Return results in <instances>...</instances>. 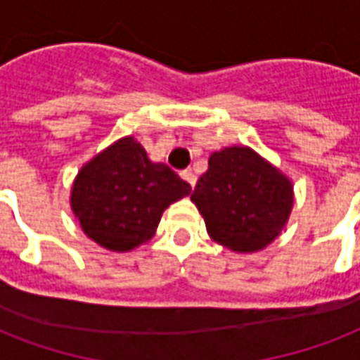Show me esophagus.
Segmentation results:
<instances>
[{
    "mask_svg": "<svg viewBox=\"0 0 360 360\" xmlns=\"http://www.w3.org/2000/svg\"><path fill=\"white\" fill-rule=\"evenodd\" d=\"M181 177L194 188V185H196V174H194L192 169H183V172H181Z\"/></svg>",
    "mask_w": 360,
    "mask_h": 360,
    "instance_id": "esophagus-1",
    "label": "esophagus"
}]
</instances>
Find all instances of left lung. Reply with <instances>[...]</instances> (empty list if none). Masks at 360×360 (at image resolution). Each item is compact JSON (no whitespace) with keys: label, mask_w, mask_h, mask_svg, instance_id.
Here are the masks:
<instances>
[{"label":"left lung","mask_w":360,"mask_h":360,"mask_svg":"<svg viewBox=\"0 0 360 360\" xmlns=\"http://www.w3.org/2000/svg\"><path fill=\"white\" fill-rule=\"evenodd\" d=\"M191 200L217 243L233 252H256L288 222L293 186L252 149L233 146L211 155Z\"/></svg>","instance_id":"left-lung-1"}]
</instances>
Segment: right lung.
Masks as SVG:
<instances>
[{"label":"right lung","instance_id":"1","mask_svg":"<svg viewBox=\"0 0 360 360\" xmlns=\"http://www.w3.org/2000/svg\"><path fill=\"white\" fill-rule=\"evenodd\" d=\"M191 194L166 164H155L134 138H123L80 169L70 205L86 236L114 252L155 236L164 209Z\"/></svg>","mask_w":360,"mask_h":360}]
</instances>
